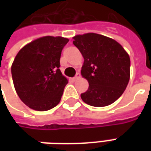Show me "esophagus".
Instances as JSON below:
<instances>
[{"mask_svg":"<svg viewBox=\"0 0 151 151\" xmlns=\"http://www.w3.org/2000/svg\"><path fill=\"white\" fill-rule=\"evenodd\" d=\"M80 78H81V75H80V73H78L76 74L75 77L73 78V80H74V81H77V80H78Z\"/></svg>","mask_w":151,"mask_h":151,"instance_id":"esophagus-1","label":"esophagus"}]
</instances>
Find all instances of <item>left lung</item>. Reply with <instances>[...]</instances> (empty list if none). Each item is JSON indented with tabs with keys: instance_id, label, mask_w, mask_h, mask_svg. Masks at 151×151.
Wrapping results in <instances>:
<instances>
[{
	"instance_id": "left-lung-1",
	"label": "left lung",
	"mask_w": 151,
	"mask_h": 151,
	"mask_svg": "<svg viewBox=\"0 0 151 151\" xmlns=\"http://www.w3.org/2000/svg\"><path fill=\"white\" fill-rule=\"evenodd\" d=\"M84 58L81 73L87 80L88 90L82 101L93 107L113 104L126 89L130 78V58L120 43L96 33L73 37Z\"/></svg>"
}]
</instances>
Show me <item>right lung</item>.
<instances>
[{"label":"right lung","mask_w":151,"mask_h":151,"mask_svg":"<svg viewBox=\"0 0 151 151\" xmlns=\"http://www.w3.org/2000/svg\"><path fill=\"white\" fill-rule=\"evenodd\" d=\"M69 39L43 36L22 47L11 73L15 91L22 101L35 111H47L61 99L68 79L60 70L63 47Z\"/></svg>","instance_id":"1"}]
</instances>
